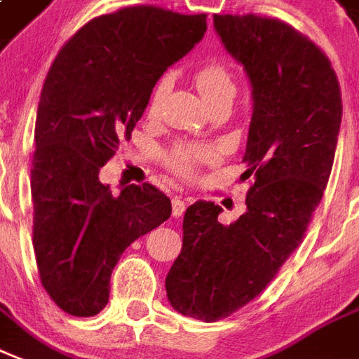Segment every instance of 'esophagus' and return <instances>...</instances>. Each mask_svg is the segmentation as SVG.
Masks as SVG:
<instances>
[{"label": "esophagus", "mask_w": 359, "mask_h": 359, "mask_svg": "<svg viewBox=\"0 0 359 359\" xmlns=\"http://www.w3.org/2000/svg\"><path fill=\"white\" fill-rule=\"evenodd\" d=\"M183 212H185V201L182 196H174L172 198V214L180 217V215H183Z\"/></svg>", "instance_id": "34e87169"}]
</instances>
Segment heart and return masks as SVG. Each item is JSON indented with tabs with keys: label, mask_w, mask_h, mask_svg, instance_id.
I'll return each instance as SVG.
<instances>
[{
	"label": "heart",
	"mask_w": 359,
	"mask_h": 359,
	"mask_svg": "<svg viewBox=\"0 0 359 359\" xmlns=\"http://www.w3.org/2000/svg\"><path fill=\"white\" fill-rule=\"evenodd\" d=\"M195 85L198 88V93L202 94V98L206 100V104L214 102L223 96H231L234 94V83L233 75L229 74V69L219 62H208L202 67H198L195 74ZM170 87L168 77L158 79V83L153 88L149 100L151 109H157L161 106V102L166 96ZM210 155L208 151L196 149V147H176L166 155V164L170 168L176 170L180 176H191L195 170L196 163L206 161Z\"/></svg>",
	"instance_id": "1"
}]
</instances>
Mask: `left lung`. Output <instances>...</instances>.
I'll use <instances>...</instances> for the list:
<instances>
[{
    "mask_svg": "<svg viewBox=\"0 0 359 359\" xmlns=\"http://www.w3.org/2000/svg\"><path fill=\"white\" fill-rule=\"evenodd\" d=\"M227 53L244 66L253 113L246 212L223 225L221 208L196 201L183 217V246L166 276L183 316L217 322L255 299L303 242L335 158L343 117L327 56L290 24L255 15H214Z\"/></svg>",
    "mask_w": 359,
    "mask_h": 359,
    "instance_id": "left-lung-1",
    "label": "left lung"
}]
</instances>
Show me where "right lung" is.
<instances>
[{"label": "right lung", "mask_w": 359, "mask_h": 359, "mask_svg": "<svg viewBox=\"0 0 359 359\" xmlns=\"http://www.w3.org/2000/svg\"><path fill=\"white\" fill-rule=\"evenodd\" d=\"M206 32V15L134 5L93 18L60 48L37 107L32 161L39 278L62 311L94 316L132 242L172 214L155 185L111 195L100 168L130 138L161 75Z\"/></svg>", "instance_id": "add662e5"}]
</instances>
